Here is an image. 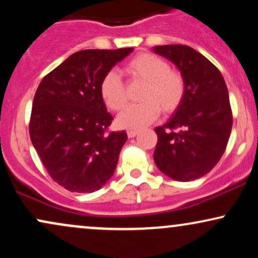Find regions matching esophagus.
<instances>
[{"instance_id":"1","label":"esophagus","mask_w":258,"mask_h":258,"mask_svg":"<svg viewBox=\"0 0 258 258\" xmlns=\"http://www.w3.org/2000/svg\"><path fill=\"white\" fill-rule=\"evenodd\" d=\"M137 135H138L137 130H128V131H127V136H128V138L136 137Z\"/></svg>"}]
</instances>
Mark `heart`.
<instances>
[{
    "instance_id": "b5f03b06",
    "label": "heart",
    "mask_w": 258,
    "mask_h": 258,
    "mask_svg": "<svg viewBox=\"0 0 258 258\" xmlns=\"http://www.w3.org/2000/svg\"><path fill=\"white\" fill-rule=\"evenodd\" d=\"M127 73L146 82L141 92L143 102L132 104L117 117L122 128L138 130L158 117L160 109L164 114L176 111L185 96V81L182 74L170 69L166 60L153 53H141L126 65ZM100 96L108 108L120 111L125 108L127 94L120 74L110 70L100 82Z\"/></svg>"
}]
</instances>
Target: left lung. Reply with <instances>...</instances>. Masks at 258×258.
<instances>
[{"label": "left lung", "instance_id": "left-lung-1", "mask_svg": "<svg viewBox=\"0 0 258 258\" xmlns=\"http://www.w3.org/2000/svg\"><path fill=\"white\" fill-rule=\"evenodd\" d=\"M154 52L179 69L185 96L170 121L156 127L154 161L179 182L205 176L226 150L233 125L226 82L209 59L185 44L155 46Z\"/></svg>", "mask_w": 258, "mask_h": 258}]
</instances>
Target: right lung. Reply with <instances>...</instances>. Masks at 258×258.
I'll return each mask as SVG.
<instances>
[{"mask_svg": "<svg viewBox=\"0 0 258 258\" xmlns=\"http://www.w3.org/2000/svg\"><path fill=\"white\" fill-rule=\"evenodd\" d=\"M133 48L85 49L47 74L35 93L29 132L51 178L76 193H92L111 178L125 131L111 132L100 82Z\"/></svg>", "mask_w": 258, "mask_h": 258, "instance_id": "obj_1", "label": "right lung"}]
</instances>
